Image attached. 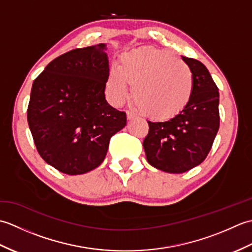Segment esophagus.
Returning <instances> with one entry per match:
<instances>
[{
	"label": "esophagus",
	"instance_id": "1",
	"mask_svg": "<svg viewBox=\"0 0 252 252\" xmlns=\"http://www.w3.org/2000/svg\"><path fill=\"white\" fill-rule=\"evenodd\" d=\"M126 117H127V119H129V120L134 119V118L136 117V114H135V112H133L132 110H127L126 111Z\"/></svg>",
	"mask_w": 252,
	"mask_h": 252
}]
</instances>
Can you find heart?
I'll use <instances>...</instances> for the list:
<instances>
[{
	"label": "heart",
	"mask_w": 252,
	"mask_h": 252,
	"mask_svg": "<svg viewBox=\"0 0 252 252\" xmlns=\"http://www.w3.org/2000/svg\"><path fill=\"white\" fill-rule=\"evenodd\" d=\"M144 114L153 118H169L189 104L194 89L190 68L173 53L158 49H140L126 53L119 69L111 68L106 91L114 105L125 103L129 96Z\"/></svg>",
	"instance_id": "1"
}]
</instances>
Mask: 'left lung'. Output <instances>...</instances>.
Returning <instances> with one entry per match:
<instances>
[{
  "instance_id": "8db88e82",
  "label": "left lung",
  "mask_w": 252,
  "mask_h": 252,
  "mask_svg": "<svg viewBox=\"0 0 252 252\" xmlns=\"http://www.w3.org/2000/svg\"><path fill=\"white\" fill-rule=\"evenodd\" d=\"M194 77L185 108L163 121H148L143 142L149 164L168 173H183L199 165L210 152L220 126V95L202 63L182 57Z\"/></svg>"
}]
</instances>
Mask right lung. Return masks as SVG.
Wrapping results in <instances>:
<instances>
[{
	"instance_id": "add662e5",
	"label": "right lung",
	"mask_w": 252,
	"mask_h": 252,
	"mask_svg": "<svg viewBox=\"0 0 252 252\" xmlns=\"http://www.w3.org/2000/svg\"><path fill=\"white\" fill-rule=\"evenodd\" d=\"M104 44L65 53L32 84L27 111L40 156L69 175L88 173L104 161L112 135L126 125L125 111L105 98L109 73Z\"/></svg>"
}]
</instances>
